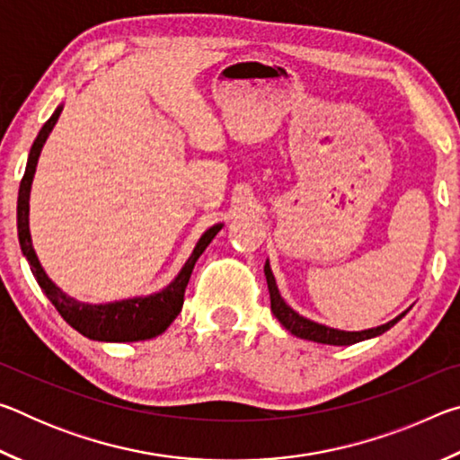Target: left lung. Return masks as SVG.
I'll use <instances>...</instances> for the list:
<instances>
[{
    "label": "left lung",
    "mask_w": 460,
    "mask_h": 460,
    "mask_svg": "<svg viewBox=\"0 0 460 460\" xmlns=\"http://www.w3.org/2000/svg\"><path fill=\"white\" fill-rule=\"evenodd\" d=\"M266 279H268V290H270V302H271V313L278 318L279 323L284 324V329L290 331L292 334L300 339H306V341H314V342H324V345H353V342H359L365 339H371V337H377V334H384L385 331L392 329V326L402 321L406 313H402L400 316H395L394 321H389L385 324L377 326V329H369V331H357V332H347V331H339V329H331V326H324V324H318L308 321V318L300 316L298 313H294V310L286 305L282 296L278 292V286H276V278L271 274L270 270V263L266 261Z\"/></svg>",
    "instance_id": "obj_1"
}]
</instances>
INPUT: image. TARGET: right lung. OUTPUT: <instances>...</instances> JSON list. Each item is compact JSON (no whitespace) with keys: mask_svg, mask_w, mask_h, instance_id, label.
Instances as JSON below:
<instances>
[{"mask_svg":"<svg viewBox=\"0 0 460 460\" xmlns=\"http://www.w3.org/2000/svg\"><path fill=\"white\" fill-rule=\"evenodd\" d=\"M62 107H57V111L52 113V118L44 123L40 134L34 139L32 150L28 155V164L24 178L20 182L18 192V237L22 253L26 255V260L32 268V274L36 282L40 284L42 292L49 296V300L58 310V314L73 326L75 331H79L83 337L93 341H105V342H134V341H146L154 339L158 334L164 332L170 323L174 321L178 313L182 310L184 302V290L189 284L192 268L200 253L205 252L207 245L211 243L213 237L221 231L223 225H215V227L207 229L205 235L199 239L197 247H194L189 261L184 263L181 274L174 278L172 284H168L164 290L146 298H129L121 302H109V305H84L66 296L60 288L46 276L40 261L36 258V252L32 247V239H30V227H28V213H30V189H32L38 155L42 152V146L46 137L54 128V123L58 121V115Z\"/></svg>","mask_w":460,"mask_h":460,"instance_id":"add662e5","label":"right lung"}]
</instances>
